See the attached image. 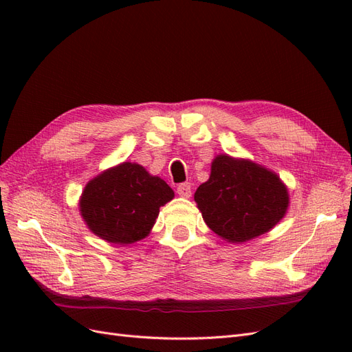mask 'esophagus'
<instances>
[{
  "mask_svg": "<svg viewBox=\"0 0 352 352\" xmlns=\"http://www.w3.org/2000/svg\"><path fill=\"white\" fill-rule=\"evenodd\" d=\"M177 194L184 198H189L190 194H192V188H190L189 182H184L177 185Z\"/></svg>",
  "mask_w": 352,
  "mask_h": 352,
  "instance_id": "esophagus-1",
  "label": "esophagus"
}]
</instances>
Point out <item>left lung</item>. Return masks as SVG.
Masks as SVG:
<instances>
[{
    "label": "left lung",
    "mask_w": 352,
    "mask_h": 352,
    "mask_svg": "<svg viewBox=\"0 0 352 352\" xmlns=\"http://www.w3.org/2000/svg\"><path fill=\"white\" fill-rule=\"evenodd\" d=\"M207 226L229 242L269 232L285 216L289 197L278 175L247 160L219 155L195 192Z\"/></svg>",
    "instance_id": "left-lung-1"
}]
</instances>
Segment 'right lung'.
<instances>
[{
  "label": "right lung",
  "instance_id": "obj_1",
  "mask_svg": "<svg viewBox=\"0 0 352 352\" xmlns=\"http://www.w3.org/2000/svg\"><path fill=\"white\" fill-rule=\"evenodd\" d=\"M173 197L163 179L140 164L123 163L91 180L82 194L80 212L95 235L127 245L148 235L160 207Z\"/></svg>",
  "mask_w": 352,
  "mask_h": 352
}]
</instances>
